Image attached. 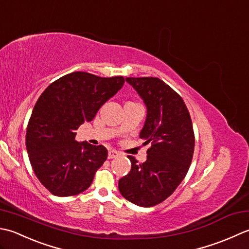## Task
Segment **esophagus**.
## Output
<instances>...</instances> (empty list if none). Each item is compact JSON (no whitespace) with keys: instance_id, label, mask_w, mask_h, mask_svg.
I'll use <instances>...</instances> for the list:
<instances>
[{"instance_id":"1","label":"esophagus","mask_w":249,"mask_h":249,"mask_svg":"<svg viewBox=\"0 0 249 249\" xmlns=\"http://www.w3.org/2000/svg\"><path fill=\"white\" fill-rule=\"evenodd\" d=\"M118 156H120V153L116 150H109L108 151V159H114V158H117Z\"/></svg>"}]
</instances>
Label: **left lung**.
I'll return each mask as SVG.
<instances>
[{
  "label": "left lung",
  "mask_w": 249,
  "mask_h": 249,
  "mask_svg": "<svg viewBox=\"0 0 249 249\" xmlns=\"http://www.w3.org/2000/svg\"><path fill=\"white\" fill-rule=\"evenodd\" d=\"M147 107L145 124L140 133L150 144L147 160L139 163L129 156L131 171L119 179L124 199L143 207L167 199L189 170L195 150V132L188 108L181 96L157 77H126Z\"/></svg>",
  "instance_id": "8db88e82"
}]
</instances>
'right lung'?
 <instances>
[{"instance_id":"1","label":"right lung","mask_w":249,"mask_h":249,"mask_svg":"<svg viewBox=\"0 0 249 249\" xmlns=\"http://www.w3.org/2000/svg\"><path fill=\"white\" fill-rule=\"evenodd\" d=\"M124 84L123 76L73 72L40 94L27 126L25 146L35 175L53 196H76L88 189L107 159L103 145L78 143L75 131L92 120Z\"/></svg>"}]
</instances>
